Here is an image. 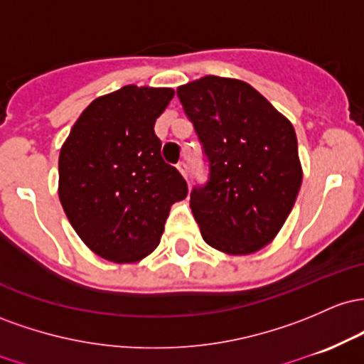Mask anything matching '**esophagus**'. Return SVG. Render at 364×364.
<instances>
[{
  "label": "esophagus",
  "mask_w": 364,
  "mask_h": 364,
  "mask_svg": "<svg viewBox=\"0 0 364 364\" xmlns=\"http://www.w3.org/2000/svg\"><path fill=\"white\" fill-rule=\"evenodd\" d=\"M177 168H178V171H181V173L183 175V177L187 178V168H189V166H187V163H186V161H178V163H177Z\"/></svg>",
  "instance_id": "34e87169"
}]
</instances>
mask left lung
<instances>
[{
  "mask_svg": "<svg viewBox=\"0 0 364 364\" xmlns=\"http://www.w3.org/2000/svg\"><path fill=\"white\" fill-rule=\"evenodd\" d=\"M208 163L191 208L211 247L249 255L279 234L303 182L297 137L255 87L208 75L177 89Z\"/></svg>",
  "mask_w": 364,
  "mask_h": 364,
  "instance_id": "left-lung-1",
  "label": "left lung"
}]
</instances>
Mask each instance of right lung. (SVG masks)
<instances>
[{
    "instance_id": "1",
    "label": "right lung",
    "mask_w": 364,
    "mask_h": 364,
    "mask_svg": "<svg viewBox=\"0 0 364 364\" xmlns=\"http://www.w3.org/2000/svg\"><path fill=\"white\" fill-rule=\"evenodd\" d=\"M168 87L125 85L94 100L60 151V201L80 239L101 258L130 263L160 244L170 206L187 182L161 158L154 122Z\"/></svg>"
}]
</instances>
